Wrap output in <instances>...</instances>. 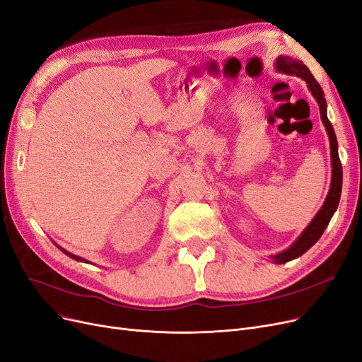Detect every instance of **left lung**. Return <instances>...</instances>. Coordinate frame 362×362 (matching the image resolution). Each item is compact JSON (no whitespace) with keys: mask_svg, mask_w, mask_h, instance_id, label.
<instances>
[{"mask_svg":"<svg viewBox=\"0 0 362 362\" xmlns=\"http://www.w3.org/2000/svg\"><path fill=\"white\" fill-rule=\"evenodd\" d=\"M274 65H276L277 71H280V73H285L289 76H297V77H301L303 80H305V83H307V86H309L312 95L315 97V100L319 104L320 119H322V124L328 132L329 147H331V165H332L331 186H329V191L325 198L324 206L320 207V210L316 213L313 221L307 225V228L301 233V235L296 240V242L292 243L291 247L272 257V259L276 264H285L288 261H292V259L301 257L303 253L309 250L320 238V235L324 234L325 228L328 226V223L334 215V211H336L339 207L340 195H341L343 170H341V163L339 158V144H337V139H336V132H334V128L327 116V101L324 98L322 88L319 86V83L315 80L310 70L307 69V66L298 59H292L291 57H279L276 59Z\"/></svg>","mask_w":362,"mask_h":362,"instance_id":"8db88e82","label":"left lung"}]
</instances>
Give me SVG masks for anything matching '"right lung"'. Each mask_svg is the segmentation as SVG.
Returning <instances> with one entry per match:
<instances>
[{"label": "right lung", "mask_w": 362, "mask_h": 362, "mask_svg": "<svg viewBox=\"0 0 362 362\" xmlns=\"http://www.w3.org/2000/svg\"><path fill=\"white\" fill-rule=\"evenodd\" d=\"M59 247V246H58ZM66 257H70V258H73V259H76V261H80V262H88L86 259H83V258H80V257H77V255H74V253H70V252H66L65 249H62V247H59Z\"/></svg>", "instance_id": "obj_1"}]
</instances>
